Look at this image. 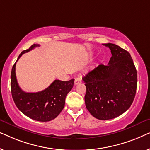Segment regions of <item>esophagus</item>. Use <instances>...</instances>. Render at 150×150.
<instances>
[{"label":"esophagus","mask_w":150,"mask_h":150,"mask_svg":"<svg viewBox=\"0 0 150 150\" xmlns=\"http://www.w3.org/2000/svg\"><path fill=\"white\" fill-rule=\"evenodd\" d=\"M81 82H82V79H81V78H80V77L76 78V79H75V81H74V84H75V85H78V84L81 83Z\"/></svg>","instance_id":"obj_1"}]
</instances>
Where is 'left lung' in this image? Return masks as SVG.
<instances>
[{"label": "left lung", "mask_w": 150, "mask_h": 150, "mask_svg": "<svg viewBox=\"0 0 150 150\" xmlns=\"http://www.w3.org/2000/svg\"><path fill=\"white\" fill-rule=\"evenodd\" d=\"M112 57L83 78L87 88L85 105L100 120L115 118L130 108L137 91V73L130 53L117 45L104 44Z\"/></svg>", "instance_id": "8db88e82"}]
</instances>
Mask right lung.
Listing matches in <instances>:
<instances>
[{
  "label": "right lung",
  "instance_id": "add662e5",
  "mask_svg": "<svg viewBox=\"0 0 150 150\" xmlns=\"http://www.w3.org/2000/svg\"><path fill=\"white\" fill-rule=\"evenodd\" d=\"M40 45L34 44L20 53L16 62L24 53ZM11 74V91L16 106L22 113L32 120L49 122L54 120L64 108L65 97L72 89L74 79L68 81L55 80L48 88L36 93H27L19 87L16 76V65Z\"/></svg>",
  "mask_w": 150,
  "mask_h": 150
}]
</instances>
